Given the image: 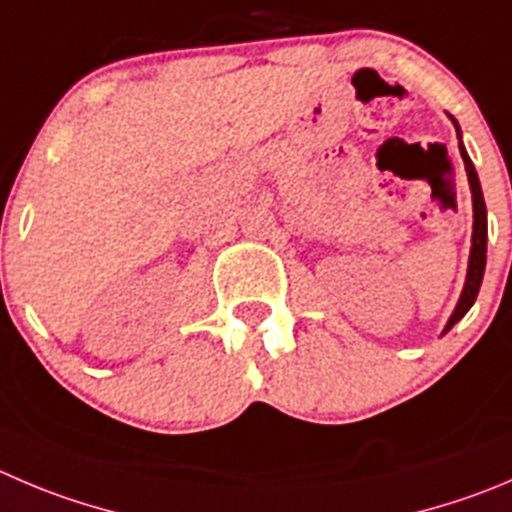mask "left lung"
<instances>
[{
	"mask_svg": "<svg viewBox=\"0 0 512 512\" xmlns=\"http://www.w3.org/2000/svg\"><path fill=\"white\" fill-rule=\"evenodd\" d=\"M457 138H460V128H457ZM460 155L462 160H465L467 180H470L475 223H472V251H470V266H467L465 289H462L460 301H457L455 311H452L450 321H447L445 332H450L452 326H455L457 321L470 311V306L475 304V299H478V291H480V284H483V274H485V253H488V213H485V198H483V191H480L478 173H475V165H472V160L467 158L462 143H460Z\"/></svg>",
	"mask_w": 512,
	"mask_h": 512,
	"instance_id": "left-lung-1",
	"label": "left lung"
}]
</instances>
